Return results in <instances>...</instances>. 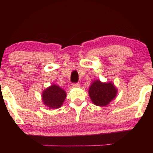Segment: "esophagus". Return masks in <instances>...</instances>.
<instances>
[{
  "label": "esophagus",
  "mask_w": 153,
  "mask_h": 153,
  "mask_svg": "<svg viewBox=\"0 0 153 153\" xmlns=\"http://www.w3.org/2000/svg\"><path fill=\"white\" fill-rule=\"evenodd\" d=\"M80 86V84L79 83H77V84H73V87L74 88H79Z\"/></svg>",
  "instance_id": "obj_1"
}]
</instances>
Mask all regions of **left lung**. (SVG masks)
Returning a JSON list of instances; mask_svg holds the SVG:
<instances>
[{"label": "left lung", "instance_id": "1", "mask_svg": "<svg viewBox=\"0 0 153 153\" xmlns=\"http://www.w3.org/2000/svg\"><path fill=\"white\" fill-rule=\"evenodd\" d=\"M88 94L93 104L106 107L117 97V88L113 82H102L96 79L90 85Z\"/></svg>", "mask_w": 153, "mask_h": 153}]
</instances>
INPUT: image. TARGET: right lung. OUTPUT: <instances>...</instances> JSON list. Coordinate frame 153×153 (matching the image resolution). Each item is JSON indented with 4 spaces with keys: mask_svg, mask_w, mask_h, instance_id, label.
Listing matches in <instances>:
<instances>
[{
    "mask_svg": "<svg viewBox=\"0 0 153 153\" xmlns=\"http://www.w3.org/2000/svg\"><path fill=\"white\" fill-rule=\"evenodd\" d=\"M67 97V93L56 84H52L42 91L43 104L50 108H59L63 105Z\"/></svg>",
    "mask_w": 153,
    "mask_h": 153,
    "instance_id": "right-lung-1",
    "label": "right lung"
}]
</instances>
